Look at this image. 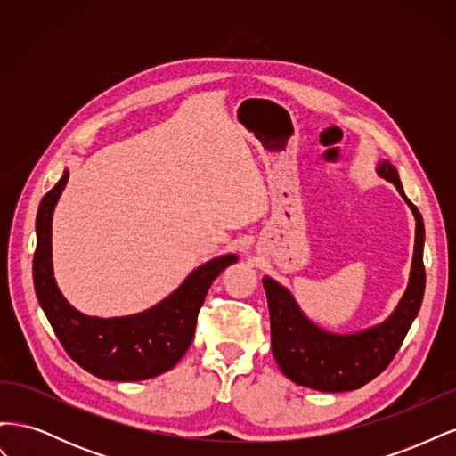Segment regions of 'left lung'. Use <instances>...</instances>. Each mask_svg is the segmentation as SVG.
<instances>
[{"instance_id": "obj_1", "label": "left lung", "mask_w": 456, "mask_h": 456, "mask_svg": "<svg viewBox=\"0 0 456 456\" xmlns=\"http://www.w3.org/2000/svg\"><path fill=\"white\" fill-rule=\"evenodd\" d=\"M377 173L397 188L417 220L407 289L395 310L382 323L360 333H329L306 317L287 287L268 275L262 278L270 310L272 354L287 379L312 390L350 392L379 377L394 360L422 305L426 287L422 215L405 196L397 169L390 161H380Z\"/></svg>"}]
</instances>
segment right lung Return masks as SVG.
Wrapping results in <instances>:
<instances>
[{
  "mask_svg": "<svg viewBox=\"0 0 456 456\" xmlns=\"http://www.w3.org/2000/svg\"><path fill=\"white\" fill-rule=\"evenodd\" d=\"M70 173L49 190L36 216L34 289L41 310L72 360L102 380L133 382L173 369L190 348L207 291L216 275L238 262V255L216 256L198 266L156 306L123 317H94L77 312L54 281L51 224Z\"/></svg>",
  "mask_w": 456,
  "mask_h": 456,
  "instance_id": "1",
  "label": "right lung"
}]
</instances>
